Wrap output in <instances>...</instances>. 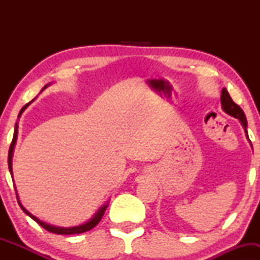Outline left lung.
<instances>
[{
	"label": "left lung",
	"instance_id": "8db88e82",
	"mask_svg": "<svg viewBox=\"0 0 260 260\" xmlns=\"http://www.w3.org/2000/svg\"><path fill=\"white\" fill-rule=\"evenodd\" d=\"M221 107L222 110L225 111L228 115L232 116V117L237 118V120H240L241 124H242L244 132H246V137L247 139H248V142L250 143V140L248 138V132H247V118H246V115H244L243 110L241 109L240 106L237 105V104L234 103V100L231 99V96H230L229 91L226 90L225 88L222 89L221 91ZM252 145V144H250Z\"/></svg>",
	"mask_w": 260,
	"mask_h": 260
}]
</instances>
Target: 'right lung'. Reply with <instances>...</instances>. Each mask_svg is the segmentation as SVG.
I'll return each instance as SVG.
<instances>
[{
    "instance_id": "right-lung-1",
    "label": "right lung",
    "mask_w": 260,
    "mask_h": 260,
    "mask_svg": "<svg viewBox=\"0 0 260 260\" xmlns=\"http://www.w3.org/2000/svg\"><path fill=\"white\" fill-rule=\"evenodd\" d=\"M49 85L50 84L45 85L44 88H43V90H44V89H46ZM43 90H41V91H43ZM35 99H37V98H35ZM35 99H32L30 103H28V104H26V105H24V106L22 107V110H20L19 115H18V120H19V117H20V116H22V113L25 111L26 107L30 105V104ZM17 137H18V122L16 123V126H14L13 139H12L10 151H8V169H10V172H11L12 177H13V170H12V159H13V151H14V147H16V143H17ZM14 188H16V186H14ZM16 193H17V188H16ZM17 201H18V204H19V207L22 208V210L24 211L26 215L30 216L31 219L34 220V221H37L39 225L43 226V228L45 230H47V231H49V232H52V234H57V235H76V234H83V232L89 231V230H91L92 228H95V226H96L98 223L100 222L101 217H103L104 213H105V210H106V208H107V205H109V202L105 203V204H104V205H101V207L99 208V210H98L96 213H95L94 215H92L91 219H89L88 221H85L84 223H80V225H78V226H72V228H59V226L50 225V223H46V222L41 221V220L38 219L37 216H34L31 213H29V211L26 210L24 207H23L22 203H20L19 198H18V193H17Z\"/></svg>"
}]
</instances>
